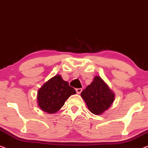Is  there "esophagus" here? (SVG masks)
Masks as SVG:
<instances>
[{
  "mask_svg": "<svg viewBox=\"0 0 148 148\" xmlns=\"http://www.w3.org/2000/svg\"><path fill=\"white\" fill-rule=\"evenodd\" d=\"M76 92L78 94H81V92H82V88H77L76 89Z\"/></svg>",
  "mask_w": 148,
  "mask_h": 148,
  "instance_id": "34e87169",
  "label": "esophagus"
}]
</instances>
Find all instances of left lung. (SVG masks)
Wrapping results in <instances>:
<instances>
[{
    "mask_svg": "<svg viewBox=\"0 0 148 148\" xmlns=\"http://www.w3.org/2000/svg\"><path fill=\"white\" fill-rule=\"evenodd\" d=\"M81 96L88 108L94 114H101L110 108L114 100V92L99 76H96L92 84L87 86Z\"/></svg>",
    "mask_w": 148,
    "mask_h": 148,
    "instance_id": "left-lung-1",
    "label": "left lung"
}]
</instances>
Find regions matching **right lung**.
<instances>
[{
  "label": "right lung",
  "instance_id": "1",
  "mask_svg": "<svg viewBox=\"0 0 148 148\" xmlns=\"http://www.w3.org/2000/svg\"><path fill=\"white\" fill-rule=\"evenodd\" d=\"M76 91L69 83L62 79L60 75L50 79L38 92V106L44 112L53 114L58 112L65 101Z\"/></svg>",
  "mask_w": 148,
  "mask_h": 148
}]
</instances>
